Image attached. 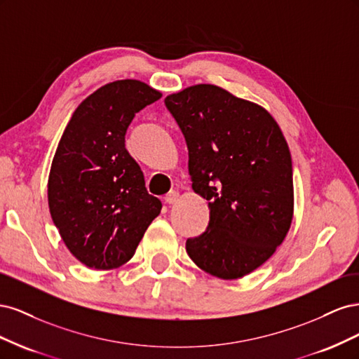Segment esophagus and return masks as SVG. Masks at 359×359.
Instances as JSON below:
<instances>
[{
  "mask_svg": "<svg viewBox=\"0 0 359 359\" xmlns=\"http://www.w3.org/2000/svg\"><path fill=\"white\" fill-rule=\"evenodd\" d=\"M178 198H180V193H178L177 190H172V191H169V193L166 194L165 201H166V203L172 205V203H175V202L178 201Z\"/></svg>",
  "mask_w": 359,
  "mask_h": 359,
  "instance_id": "1",
  "label": "esophagus"
}]
</instances>
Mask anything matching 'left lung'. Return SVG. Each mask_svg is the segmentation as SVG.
Segmentation results:
<instances>
[{"instance_id": "left-lung-1", "label": "left lung", "mask_w": 359, "mask_h": 359, "mask_svg": "<svg viewBox=\"0 0 359 359\" xmlns=\"http://www.w3.org/2000/svg\"><path fill=\"white\" fill-rule=\"evenodd\" d=\"M189 148L191 187L210 201V224L186 250L223 280L253 273L285 241L293 219L292 157L265 107L198 83L165 99Z\"/></svg>"}]
</instances>
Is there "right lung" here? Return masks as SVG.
Wrapping results in <instances>:
<instances>
[{"instance_id": "right-lung-1", "label": "right lung", "mask_w": 359, "mask_h": 359, "mask_svg": "<svg viewBox=\"0 0 359 359\" xmlns=\"http://www.w3.org/2000/svg\"><path fill=\"white\" fill-rule=\"evenodd\" d=\"M160 97L142 81H114L86 97L64 128L48 202L64 244L85 266L107 271L128 262L161 211L126 149L135 114Z\"/></svg>"}]
</instances>
